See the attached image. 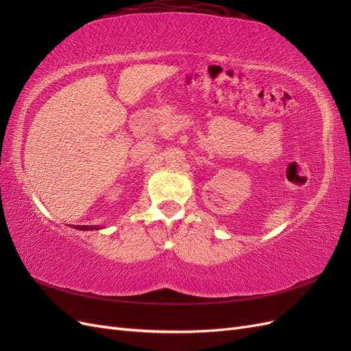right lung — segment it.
<instances>
[{
  "mask_svg": "<svg viewBox=\"0 0 351 351\" xmlns=\"http://www.w3.org/2000/svg\"><path fill=\"white\" fill-rule=\"evenodd\" d=\"M74 228H77L80 231H92V230H99L102 227H98V226H74Z\"/></svg>",
  "mask_w": 351,
  "mask_h": 351,
  "instance_id": "right-lung-1",
  "label": "right lung"
}]
</instances>
